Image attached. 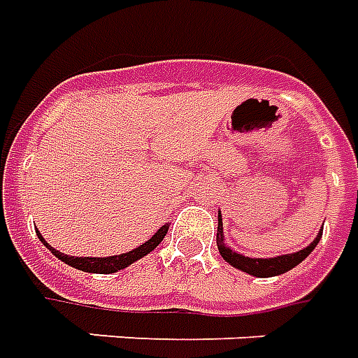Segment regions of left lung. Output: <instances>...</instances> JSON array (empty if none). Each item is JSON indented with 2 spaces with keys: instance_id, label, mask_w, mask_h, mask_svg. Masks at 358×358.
<instances>
[{
  "instance_id": "left-lung-1",
  "label": "left lung",
  "mask_w": 358,
  "mask_h": 358,
  "mask_svg": "<svg viewBox=\"0 0 358 358\" xmlns=\"http://www.w3.org/2000/svg\"><path fill=\"white\" fill-rule=\"evenodd\" d=\"M322 237L320 233L316 235V239L305 247L299 252H293V255H281L273 256V258H250V256H245L233 250L227 243H225L224 237V222H222V212L217 214V237H215V243H217V250L224 258L227 264H231L233 268H237L241 272H247L248 275H255V278H273V275H281V273L293 270L296 264H301L305 260L306 256L310 255L314 250V247L318 245V241Z\"/></svg>"
}]
</instances>
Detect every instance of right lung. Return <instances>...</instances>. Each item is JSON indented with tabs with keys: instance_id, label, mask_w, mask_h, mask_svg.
Returning a JSON list of instances; mask_svg holds the SVG:
<instances>
[{
	"instance_id": "right-lung-1",
	"label": "right lung",
	"mask_w": 358,
	"mask_h": 358,
	"mask_svg": "<svg viewBox=\"0 0 358 358\" xmlns=\"http://www.w3.org/2000/svg\"><path fill=\"white\" fill-rule=\"evenodd\" d=\"M167 229H169V224L162 225L158 231L154 233L146 243H143L141 247L133 248V250H129V252H123V255L103 256V258H100V256L92 258V256L63 255V252H59V250H55V248H53L52 245L42 237V233H38V239L44 243L45 248H50V250H52V255L55 256V258H59L62 262L73 266V268H77V270H83V272H88V273H113V272H117V270H123V268H127V266H131L133 262H136V260H141V258H144L146 255H150L152 250H154V248L158 247L159 243L164 241Z\"/></svg>"
}]
</instances>
